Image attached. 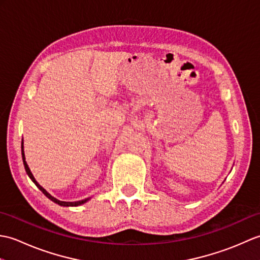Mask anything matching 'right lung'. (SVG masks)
<instances>
[{
	"instance_id": "right-lung-1",
	"label": "right lung",
	"mask_w": 260,
	"mask_h": 260,
	"mask_svg": "<svg viewBox=\"0 0 260 260\" xmlns=\"http://www.w3.org/2000/svg\"><path fill=\"white\" fill-rule=\"evenodd\" d=\"M22 158H23V164H24V168H25V171H26V173H27V175L30 176V179L35 182V184L39 187V189H40L41 191H42V193L43 194H45L47 198H49L50 199L51 201H53V202H56V203H58V204H60V206H63V207H77V206H80V204H82V203H85V202H87V200L88 199H85V200H81V201H77V202H64V201H60V200H57L56 198H53L52 196H50L49 194V193L43 189V187L38 183V182L36 181V179L33 178V175H32V173H31V171H30V169H29V167H27V164H26V162H25V158H24V153H23V143H22Z\"/></svg>"
}]
</instances>
